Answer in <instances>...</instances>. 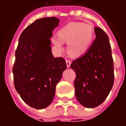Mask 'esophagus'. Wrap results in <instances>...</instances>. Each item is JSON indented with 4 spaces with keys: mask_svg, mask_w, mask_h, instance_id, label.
<instances>
[{
    "mask_svg": "<svg viewBox=\"0 0 126 126\" xmlns=\"http://www.w3.org/2000/svg\"><path fill=\"white\" fill-rule=\"evenodd\" d=\"M66 65H67V67H69L71 65V61L69 60H66Z\"/></svg>",
    "mask_w": 126,
    "mask_h": 126,
    "instance_id": "34e87169",
    "label": "esophagus"
}]
</instances>
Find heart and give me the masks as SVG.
I'll return each instance as SVG.
<instances>
[{"label":"heart","mask_w":126,"mask_h":126,"mask_svg":"<svg viewBox=\"0 0 126 126\" xmlns=\"http://www.w3.org/2000/svg\"><path fill=\"white\" fill-rule=\"evenodd\" d=\"M59 38L52 37V42L58 49H63L67 43V52L71 57L84 55L90 48L94 36L93 26L89 23H69L58 32Z\"/></svg>","instance_id":"b5f03b06"}]
</instances>
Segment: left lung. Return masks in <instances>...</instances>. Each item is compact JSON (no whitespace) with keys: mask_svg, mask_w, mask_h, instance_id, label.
Listing matches in <instances>:
<instances>
[{"mask_svg":"<svg viewBox=\"0 0 126 126\" xmlns=\"http://www.w3.org/2000/svg\"><path fill=\"white\" fill-rule=\"evenodd\" d=\"M94 29L96 38L90 48L70 65L76 74V96L87 108L103 103L114 83L113 59L109 37L100 28Z\"/></svg>","mask_w":126,"mask_h":126,"instance_id":"8db88e82","label":"left lung"}]
</instances>
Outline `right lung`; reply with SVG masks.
Returning a JSON list of instances; mask_svg holds the SVG:
<instances>
[{"label":"right lung","mask_w":126,"mask_h":126,"mask_svg":"<svg viewBox=\"0 0 126 126\" xmlns=\"http://www.w3.org/2000/svg\"><path fill=\"white\" fill-rule=\"evenodd\" d=\"M60 20L55 17L36 19L21 34L13 68L14 85L22 100L37 109L52 103L56 86L67 68L65 59L51 52L52 31Z\"/></svg>","instance_id":"right-lung-1"}]
</instances>
